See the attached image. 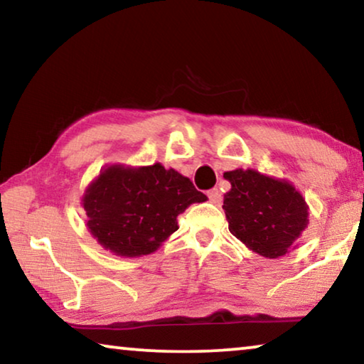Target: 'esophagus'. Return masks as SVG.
<instances>
[{
  "instance_id": "obj_1",
  "label": "esophagus",
  "mask_w": 364,
  "mask_h": 364,
  "mask_svg": "<svg viewBox=\"0 0 364 364\" xmlns=\"http://www.w3.org/2000/svg\"><path fill=\"white\" fill-rule=\"evenodd\" d=\"M207 198H209V200L213 204H220L222 203V194L217 188L209 189V191H207Z\"/></svg>"
}]
</instances>
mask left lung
<instances>
[{"label": "left lung", "instance_id": "1", "mask_svg": "<svg viewBox=\"0 0 364 364\" xmlns=\"http://www.w3.org/2000/svg\"><path fill=\"white\" fill-rule=\"evenodd\" d=\"M232 189L223 198L230 233L264 257L287 255L308 225V205L290 183L255 170L223 173Z\"/></svg>", "mask_w": 364, "mask_h": 364}]
</instances>
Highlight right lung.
<instances>
[{"instance_id": "obj_1", "label": "right lung", "mask_w": 364, "mask_h": 364, "mask_svg": "<svg viewBox=\"0 0 364 364\" xmlns=\"http://www.w3.org/2000/svg\"><path fill=\"white\" fill-rule=\"evenodd\" d=\"M207 198L189 178L160 164L144 168L109 166L84 196L87 227L119 256L151 255L178 230L176 217Z\"/></svg>"}]
</instances>
